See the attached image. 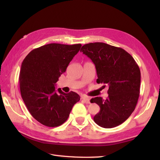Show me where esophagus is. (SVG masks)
I'll return each mask as SVG.
<instances>
[{"label": "esophagus", "instance_id": "obj_1", "mask_svg": "<svg viewBox=\"0 0 160 160\" xmlns=\"http://www.w3.org/2000/svg\"><path fill=\"white\" fill-rule=\"evenodd\" d=\"M82 100L84 103H86V104H89L90 103V99L89 98L83 96V97H82Z\"/></svg>", "mask_w": 160, "mask_h": 160}]
</instances>
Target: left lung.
Here are the masks:
<instances>
[{
	"mask_svg": "<svg viewBox=\"0 0 160 160\" xmlns=\"http://www.w3.org/2000/svg\"><path fill=\"white\" fill-rule=\"evenodd\" d=\"M81 52L96 66L97 83L108 87L106 100L101 97L91 100L100 107L93 120L103 128L117 127L127 120L136 107L140 96V68L124 49L104 42L86 44Z\"/></svg>",
	"mask_w": 160,
	"mask_h": 160,
	"instance_id": "left-lung-1",
	"label": "left lung"
}]
</instances>
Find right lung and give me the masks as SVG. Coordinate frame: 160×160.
<instances>
[{"instance_id": "obj_1", "label": "right lung", "mask_w": 160, "mask_h": 160, "mask_svg": "<svg viewBox=\"0 0 160 160\" xmlns=\"http://www.w3.org/2000/svg\"><path fill=\"white\" fill-rule=\"evenodd\" d=\"M81 46L48 44L32 50L22 61L20 93L29 113L40 124L49 127L62 124L80 100L73 91L65 93L58 89L57 93L55 86Z\"/></svg>"}]
</instances>
